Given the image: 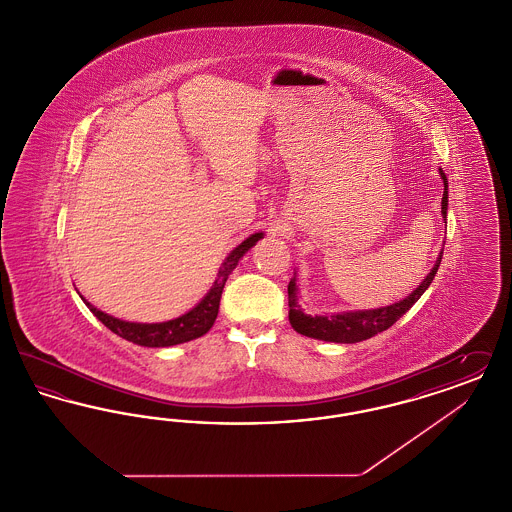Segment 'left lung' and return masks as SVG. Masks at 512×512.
<instances>
[{
    "label": "left lung",
    "mask_w": 512,
    "mask_h": 512,
    "mask_svg": "<svg viewBox=\"0 0 512 512\" xmlns=\"http://www.w3.org/2000/svg\"><path fill=\"white\" fill-rule=\"evenodd\" d=\"M439 176L443 180V197H441V217L447 220V176L439 169ZM443 249L439 251L436 265L426 274V278L420 282L418 288L405 295L403 299L378 307V309H361V311H341V313H324V315H309L299 305V288H297V272H293V278L288 284V305H290V324L293 330L301 336L313 338V340L334 341V343H357L368 340L384 330L393 326L399 318L403 317L414 303L420 299V295L428 290L432 284L439 263H441Z\"/></svg>",
    "instance_id": "obj_1"
}]
</instances>
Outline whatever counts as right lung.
I'll list each match as a JSON object with an SVG mask.
<instances>
[{"instance_id":"1","label":"right lung","mask_w":512,"mask_h":512,"mask_svg":"<svg viewBox=\"0 0 512 512\" xmlns=\"http://www.w3.org/2000/svg\"><path fill=\"white\" fill-rule=\"evenodd\" d=\"M261 238H265L263 232H255L249 238H245L244 242L236 245L228 257L222 261L217 278L211 286V290L203 295V299L192 307L188 313L180 315V317L165 320V322H128L121 318L111 317L103 311H99L98 307H94L92 303H88L84 299V303L88 305V309L94 313V317L101 320L113 334L121 336L122 340L132 341L136 345L142 347H171L178 343H186V341L201 338L203 334H207L215 320L219 315L220 295L224 290V284L228 280V276L232 274V270L238 267L240 259L245 253L257 244Z\"/></svg>"}]
</instances>
